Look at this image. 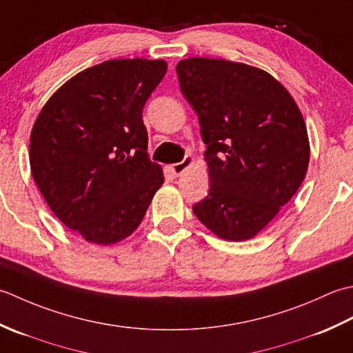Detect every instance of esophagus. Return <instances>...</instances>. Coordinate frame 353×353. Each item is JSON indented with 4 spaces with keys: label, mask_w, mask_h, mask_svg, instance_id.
<instances>
[{
    "label": "esophagus",
    "mask_w": 353,
    "mask_h": 353,
    "mask_svg": "<svg viewBox=\"0 0 353 353\" xmlns=\"http://www.w3.org/2000/svg\"><path fill=\"white\" fill-rule=\"evenodd\" d=\"M193 163V158L192 157H185L183 161H179V163H176V164H172L170 166V172H172V175H175V176H179L183 174V172L190 166V164Z\"/></svg>",
    "instance_id": "esophagus-1"
}]
</instances>
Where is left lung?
Wrapping results in <instances>:
<instances>
[{
    "mask_svg": "<svg viewBox=\"0 0 353 353\" xmlns=\"http://www.w3.org/2000/svg\"><path fill=\"white\" fill-rule=\"evenodd\" d=\"M183 96L198 114L210 176L193 213L227 241H247L303 183L305 120L285 86L245 63L190 57L178 62Z\"/></svg>",
    "mask_w": 353,
    "mask_h": 353,
    "instance_id": "obj_1",
    "label": "left lung"
}]
</instances>
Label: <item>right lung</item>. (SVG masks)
Returning <instances> with one entry per match:
<instances>
[{
    "label": "right lung",
    "instance_id": "1",
    "mask_svg": "<svg viewBox=\"0 0 353 353\" xmlns=\"http://www.w3.org/2000/svg\"><path fill=\"white\" fill-rule=\"evenodd\" d=\"M166 71L164 61L102 62L62 85L34 121V183L59 221L88 242L128 237L164 181L146 152L143 108Z\"/></svg>",
    "mask_w": 353,
    "mask_h": 353
}]
</instances>
